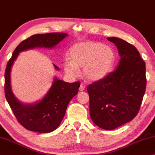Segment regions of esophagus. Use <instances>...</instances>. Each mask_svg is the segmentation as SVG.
<instances>
[{"instance_id": "34e87169", "label": "esophagus", "mask_w": 155, "mask_h": 155, "mask_svg": "<svg viewBox=\"0 0 155 155\" xmlns=\"http://www.w3.org/2000/svg\"><path fill=\"white\" fill-rule=\"evenodd\" d=\"M84 89H85V86L83 84H81L80 88H79V91H84Z\"/></svg>"}]
</instances>
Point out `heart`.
Here are the masks:
<instances>
[{"label": "heart", "instance_id": "1", "mask_svg": "<svg viewBox=\"0 0 155 155\" xmlns=\"http://www.w3.org/2000/svg\"><path fill=\"white\" fill-rule=\"evenodd\" d=\"M71 61H66L64 68L71 77H76L79 73L78 67H83V73L92 81L104 78L112 67L114 54L108 46L97 42L77 43L69 51Z\"/></svg>", "mask_w": 155, "mask_h": 155}]
</instances>
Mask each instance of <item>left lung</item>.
Returning a JSON list of instances; mask_svg holds the SVG:
<instances>
[{
  "label": "left lung",
  "mask_w": 155,
  "mask_h": 155,
  "mask_svg": "<svg viewBox=\"0 0 155 155\" xmlns=\"http://www.w3.org/2000/svg\"><path fill=\"white\" fill-rule=\"evenodd\" d=\"M107 39L120 56L117 69L89 85L87 91L92 120L100 128L112 130L139 112L146 91V64L134 45L120 38Z\"/></svg>",
  "instance_id": "obj_1"
}]
</instances>
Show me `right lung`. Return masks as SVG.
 I'll use <instances>...</instances> for the list:
<instances>
[{
    "mask_svg": "<svg viewBox=\"0 0 155 155\" xmlns=\"http://www.w3.org/2000/svg\"><path fill=\"white\" fill-rule=\"evenodd\" d=\"M64 32H50L32 35L15 49L7 64L5 73V94L18 121L24 128L38 133H50L56 130L64 118L71 100L78 93L80 82L68 83L54 79L45 96L35 104H24L15 98L11 86V69L20 52L35 48H54L64 39ZM55 69L59 70L56 65Z\"/></svg>",
    "mask_w": 155,
    "mask_h": 155,
    "instance_id": "right-lung-1",
    "label": "right lung"
}]
</instances>
